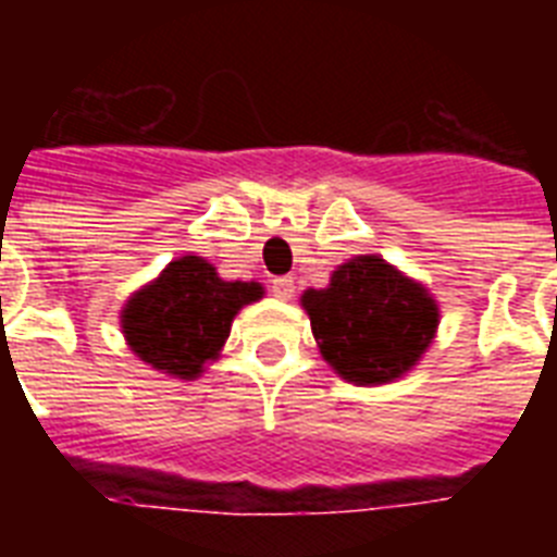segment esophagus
<instances>
[{
	"mask_svg": "<svg viewBox=\"0 0 557 557\" xmlns=\"http://www.w3.org/2000/svg\"><path fill=\"white\" fill-rule=\"evenodd\" d=\"M271 292H274L280 300H292V297H295V280L292 277L271 280Z\"/></svg>",
	"mask_w": 557,
	"mask_h": 557,
	"instance_id": "34e87169",
	"label": "esophagus"
}]
</instances>
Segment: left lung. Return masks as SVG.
Wrapping results in <instances>:
<instances>
[{
  "label": "left lung",
  "instance_id": "obj_1",
  "mask_svg": "<svg viewBox=\"0 0 557 557\" xmlns=\"http://www.w3.org/2000/svg\"><path fill=\"white\" fill-rule=\"evenodd\" d=\"M323 361L352 384H387L413 370L440 326L431 292L375 253L332 271L300 297Z\"/></svg>",
  "mask_w": 557,
  "mask_h": 557
}]
</instances>
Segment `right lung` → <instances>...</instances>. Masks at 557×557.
Listing matches in <instances>:
<instances>
[{
    "instance_id": "add662e5",
    "label": "right lung",
    "mask_w": 557,
    "mask_h": 557,
    "mask_svg": "<svg viewBox=\"0 0 557 557\" xmlns=\"http://www.w3.org/2000/svg\"><path fill=\"white\" fill-rule=\"evenodd\" d=\"M265 295L260 283H227L205 257H178L124 304L121 330L144 364L199 379L216 361L239 309Z\"/></svg>"
}]
</instances>
